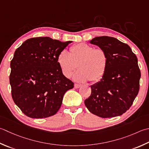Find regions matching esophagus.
Instances as JSON below:
<instances>
[{
    "label": "esophagus",
    "mask_w": 149,
    "mask_h": 149,
    "mask_svg": "<svg viewBox=\"0 0 149 149\" xmlns=\"http://www.w3.org/2000/svg\"><path fill=\"white\" fill-rule=\"evenodd\" d=\"M81 86V84H77V83H75V84H74V87H75V88H80Z\"/></svg>",
    "instance_id": "1"
}]
</instances>
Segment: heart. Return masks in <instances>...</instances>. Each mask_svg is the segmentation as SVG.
Masks as SVG:
<instances>
[{"mask_svg":"<svg viewBox=\"0 0 149 149\" xmlns=\"http://www.w3.org/2000/svg\"><path fill=\"white\" fill-rule=\"evenodd\" d=\"M108 62L107 54L103 49L95 48L85 43L72 46L70 54L63 50L57 57L61 70L67 78L71 77L78 66L79 70L73 76L77 82L99 81L106 72Z\"/></svg>","mask_w":149,"mask_h":149,"instance_id":"b5f03b06","label":"heart"}]
</instances>
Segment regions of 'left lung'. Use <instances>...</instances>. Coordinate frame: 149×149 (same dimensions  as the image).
Wrapping results in <instances>:
<instances>
[{
  "label": "left lung",
  "instance_id": "8db88e82",
  "mask_svg": "<svg viewBox=\"0 0 149 149\" xmlns=\"http://www.w3.org/2000/svg\"><path fill=\"white\" fill-rule=\"evenodd\" d=\"M90 42L106 52L109 62L101 80L91 86V95L84 104L99 117L121 116L129 109L139 90L141 72L136 55L114 37H96Z\"/></svg>",
  "mask_w": 149,
  "mask_h": 149
}]
</instances>
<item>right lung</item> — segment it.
I'll return each instance as SVG.
<instances>
[{
  "label": "right lung",
  "mask_w": 149,
  "mask_h": 149,
  "mask_svg": "<svg viewBox=\"0 0 149 149\" xmlns=\"http://www.w3.org/2000/svg\"><path fill=\"white\" fill-rule=\"evenodd\" d=\"M72 42L31 38L15 52L10 63L11 95L26 116L36 119L54 116L65 92L74 88L57 63L58 55Z\"/></svg>",
  "instance_id": "right-lung-1"
}]
</instances>
